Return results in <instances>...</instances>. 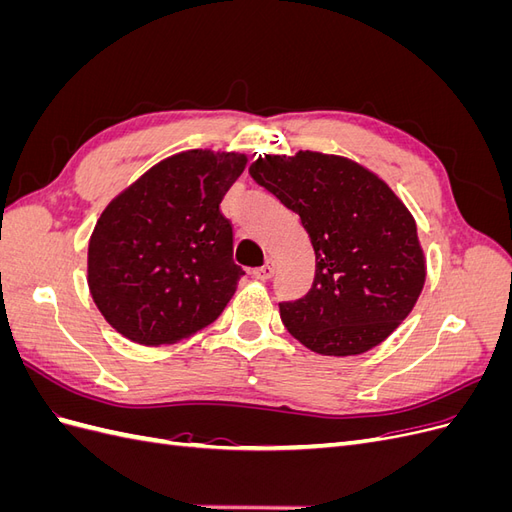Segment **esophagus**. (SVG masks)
Here are the masks:
<instances>
[{
	"instance_id": "esophagus-1",
	"label": "esophagus",
	"mask_w": 512,
	"mask_h": 512,
	"mask_svg": "<svg viewBox=\"0 0 512 512\" xmlns=\"http://www.w3.org/2000/svg\"><path fill=\"white\" fill-rule=\"evenodd\" d=\"M273 273H275V262H273V260H267L265 265H262L260 269H256V271H254V277H256V280L267 282V280H271Z\"/></svg>"
}]
</instances>
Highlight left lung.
I'll list each match as a JSON object with an SVG mask.
<instances>
[{
  "label": "left lung",
  "instance_id": "8db88e82",
  "mask_svg": "<svg viewBox=\"0 0 512 512\" xmlns=\"http://www.w3.org/2000/svg\"><path fill=\"white\" fill-rule=\"evenodd\" d=\"M252 179L299 213L316 252L305 297L280 303L292 337L327 356L363 354L412 312L425 284L416 224L393 190L352 160L265 156Z\"/></svg>",
  "mask_w": 512,
  "mask_h": 512
}]
</instances>
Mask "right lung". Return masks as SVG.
I'll list each match as a JSON object with an SVG mask.
<instances>
[{"mask_svg":"<svg viewBox=\"0 0 512 512\" xmlns=\"http://www.w3.org/2000/svg\"><path fill=\"white\" fill-rule=\"evenodd\" d=\"M247 164L239 153L183 151L121 192L89 239L87 282L106 322L143 346L209 327L245 275L220 211Z\"/></svg>","mask_w":512,"mask_h":512,"instance_id":"add662e5","label":"right lung"}]
</instances>
